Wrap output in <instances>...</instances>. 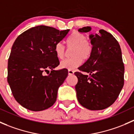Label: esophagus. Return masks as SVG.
I'll return each mask as SVG.
<instances>
[{"instance_id": "esophagus-1", "label": "esophagus", "mask_w": 134, "mask_h": 134, "mask_svg": "<svg viewBox=\"0 0 134 134\" xmlns=\"http://www.w3.org/2000/svg\"><path fill=\"white\" fill-rule=\"evenodd\" d=\"M68 74L69 75H72L74 74V71L72 70H69L68 71Z\"/></svg>"}]
</instances>
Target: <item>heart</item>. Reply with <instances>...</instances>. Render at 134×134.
<instances>
[{"label":"heart","mask_w":134,"mask_h":134,"mask_svg":"<svg viewBox=\"0 0 134 134\" xmlns=\"http://www.w3.org/2000/svg\"><path fill=\"white\" fill-rule=\"evenodd\" d=\"M67 46L69 48H72L71 56L72 58L65 59L60 62V67L63 69L74 70L79 67L83 60L90 58L92 54L93 45L83 34L79 32H73L67 38ZM54 52L59 59H63L66 54L65 47L61 42L55 44Z\"/></svg>","instance_id":"obj_1"}]
</instances>
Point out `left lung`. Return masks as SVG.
Segmentation results:
<instances>
[{"instance_id": "8db88e82", "label": "left lung", "mask_w": 134, "mask_h": 134, "mask_svg": "<svg viewBox=\"0 0 134 134\" xmlns=\"http://www.w3.org/2000/svg\"><path fill=\"white\" fill-rule=\"evenodd\" d=\"M85 26L80 32H88ZM93 51L90 58L75 72V86L79 103L90 110H102L114 103L124 86L125 66L118 41L109 32L100 30L90 36ZM83 72L89 73L86 75Z\"/></svg>"}]
</instances>
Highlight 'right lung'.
<instances>
[{"mask_svg": "<svg viewBox=\"0 0 134 134\" xmlns=\"http://www.w3.org/2000/svg\"><path fill=\"white\" fill-rule=\"evenodd\" d=\"M69 30L37 26L15 40L8 59L7 80L13 97L23 107L38 111L55 103L68 70H54L59 64L54 47Z\"/></svg>", "mask_w": 134, "mask_h": 134, "instance_id": "add662e5", "label": "right lung"}]
</instances>
